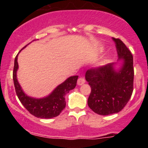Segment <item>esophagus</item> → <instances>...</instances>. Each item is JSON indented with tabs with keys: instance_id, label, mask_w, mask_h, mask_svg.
Wrapping results in <instances>:
<instances>
[{
	"instance_id": "34e87169",
	"label": "esophagus",
	"mask_w": 148,
	"mask_h": 148,
	"mask_svg": "<svg viewBox=\"0 0 148 148\" xmlns=\"http://www.w3.org/2000/svg\"><path fill=\"white\" fill-rule=\"evenodd\" d=\"M85 78H84V77H80V78H78V82H77V84H78V85H82L84 84L85 83Z\"/></svg>"
}]
</instances>
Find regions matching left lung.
<instances>
[{
	"label": "left lung",
	"instance_id": "left-lung-1",
	"mask_svg": "<svg viewBox=\"0 0 148 148\" xmlns=\"http://www.w3.org/2000/svg\"><path fill=\"white\" fill-rule=\"evenodd\" d=\"M116 43L119 59L124 61L119 70L114 64L92 68L86 72V81L91 87L88 98L89 108L102 116L117 113L125 108L133 90V58L130 51L119 38Z\"/></svg>",
	"mask_w": 148,
	"mask_h": 148
}]
</instances>
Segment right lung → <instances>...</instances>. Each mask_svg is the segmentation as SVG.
Wrapping results in <instances>:
<instances>
[{
    "mask_svg": "<svg viewBox=\"0 0 148 148\" xmlns=\"http://www.w3.org/2000/svg\"><path fill=\"white\" fill-rule=\"evenodd\" d=\"M25 46L24 47H26ZM23 47V48H24ZM18 69V55L15 58L13 69V81L15 92L23 107L32 115L40 119H51L58 116L66 107L65 95L76 86L78 75L68 78L65 82L56 87L47 97L35 99L26 95L17 80V70Z\"/></svg>",
    "mask_w": 148,
    "mask_h": 148,
    "instance_id": "1",
    "label": "right lung"
}]
</instances>
